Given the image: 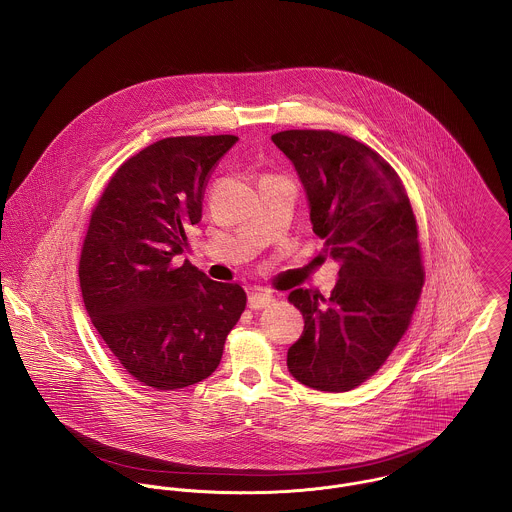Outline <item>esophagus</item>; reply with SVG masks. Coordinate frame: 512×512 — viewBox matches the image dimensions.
Instances as JSON below:
<instances>
[{"instance_id":"34e87169","label":"esophagus","mask_w":512,"mask_h":512,"mask_svg":"<svg viewBox=\"0 0 512 512\" xmlns=\"http://www.w3.org/2000/svg\"><path fill=\"white\" fill-rule=\"evenodd\" d=\"M272 303H274V293L268 292V290L258 288V290H254L248 295V307L250 309H264Z\"/></svg>"}]
</instances>
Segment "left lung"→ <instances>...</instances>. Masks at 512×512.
Returning a JSON list of instances; mask_svg holds the SVG:
<instances>
[{
    "label": "left lung",
    "mask_w": 512,
    "mask_h": 512,
    "mask_svg": "<svg viewBox=\"0 0 512 512\" xmlns=\"http://www.w3.org/2000/svg\"><path fill=\"white\" fill-rule=\"evenodd\" d=\"M272 142L303 183L313 232L339 262L329 297L293 290L303 333L288 349L301 384L347 392L390 357L424 286L418 224L396 171L370 147L329 130H286Z\"/></svg>",
    "instance_id": "1"
}]
</instances>
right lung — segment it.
I'll return each instance as SVG.
<instances>
[{
    "instance_id": "add662e5",
    "label": "right lung",
    "mask_w": 512,
    "mask_h": 512,
    "mask_svg": "<svg viewBox=\"0 0 512 512\" xmlns=\"http://www.w3.org/2000/svg\"><path fill=\"white\" fill-rule=\"evenodd\" d=\"M236 136L159 140L124 161L96 203L80 252L84 307L142 384L177 390L211 376L246 293L175 256L203 217L205 185Z\"/></svg>"
}]
</instances>
